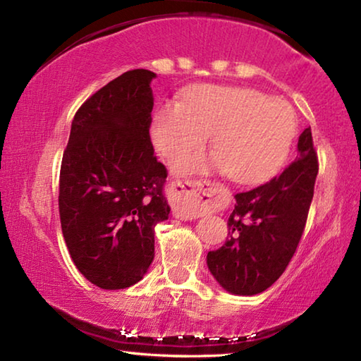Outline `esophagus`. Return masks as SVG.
Returning <instances> with one entry per match:
<instances>
[{
	"label": "esophagus",
	"instance_id": "34e87169",
	"mask_svg": "<svg viewBox=\"0 0 361 361\" xmlns=\"http://www.w3.org/2000/svg\"><path fill=\"white\" fill-rule=\"evenodd\" d=\"M170 191L175 197L172 212L180 219H192L202 215L207 209V203L203 200L205 195L209 197L207 202H212L210 188L205 181L176 180L170 185Z\"/></svg>",
	"mask_w": 361,
	"mask_h": 361
}]
</instances>
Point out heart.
<instances>
[{"instance_id": "heart-1", "label": "heart", "mask_w": 361, "mask_h": 361, "mask_svg": "<svg viewBox=\"0 0 361 361\" xmlns=\"http://www.w3.org/2000/svg\"><path fill=\"white\" fill-rule=\"evenodd\" d=\"M209 135L216 154L178 157L176 172L224 169L232 181L253 185L283 166L296 135L295 111L255 89L205 84L183 103H164L152 118L151 140L164 157L202 147Z\"/></svg>"}]
</instances>
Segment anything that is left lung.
Returning <instances> with one entry per match:
<instances>
[{
  "label": "left lung",
  "mask_w": 361,
  "mask_h": 361,
  "mask_svg": "<svg viewBox=\"0 0 361 361\" xmlns=\"http://www.w3.org/2000/svg\"><path fill=\"white\" fill-rule=\"evenodd\" d=\"M319 159L310 127L298 140V159L279 176L235 194L229 239L207 255L212 276L226 291L252 296L267 290L295 255L314 197Z\"/></svg>",
  "instance_id": "8db88e82"
}]
</instances>
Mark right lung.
Masks as SVG:
<instances>
[{
    "label": "right lung",
    "mask_w": 361,
    "mask_h": 361,
    "mask_svg": "<svg viewBox=\"0 0 361 361\" xmlns=\"http://www.w3.org/2000/svg\"><path fill=\"white\" fill-rule=\"evenodd\" d=\"M149 70H130L89 97L71 122L59 212L78 271L103 290L129 288L154 259V228L169 219L167 169L149 127Z\"/></svg>",
    "instance_id": "right-lung-1"
}]
</instances>
